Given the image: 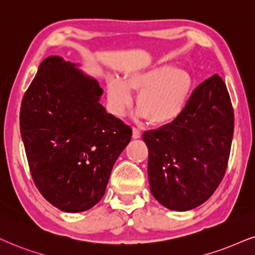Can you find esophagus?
<instances>
[{
  "label": "esophagus",
  "instance_id": "1",
  "mask_svg": "<svg viewBox=\"0 0 255 255\" xmlns=\"http://www.w3.org/2000/svg\"><path fill=\"white\" fill-rule=\"evenodd\" d=\"M142 136V132H140V130L138 128H132V137L133 138H139Z\"/></svg>",
  "mask_w": 255,
  "mask_h": 255
}]
</instances>
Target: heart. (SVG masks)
Here are the masks:
<instances>
[{
	"label": "heart",
	"mask_w": 255,
	"mask_h": 255,
	"mask_svg": "<svg viewBox=\"0 0 255 255\" xmlns=\"http://www.w3.org/2000/svg\"><path fill=\"white\" fill-rule=\"evenodd\" d=\"M131 89L139 91V116L153 124H168L184 111L193 90V78L188 71L171 64L134 71L124 80L111 78L108 83L109 102L116 115H124L131 105Z\"/></svg>",
	"instance_id": "obj_1"
}]
</instances>
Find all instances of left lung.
Listing matches in <instances>:
<instances>
[{"instance_id":"obj_1","label":"left lung","mask_w":255,"mask_h":255,"mask_svg":"<svg viewBox=\"0 0 255 255\" xmlns=\"http://www.w3.org/2000/svg\"><path fill=\"white\" fill-rule=\"evenodd\" d=\"M233 132L229 93L214 74L193 91L180 117L143 133L153 197L178 212L206 202L225 176Z\"/></svg>"}]
</instances>
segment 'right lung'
Here are the masks:
<instances>
[{
    "label": "right lung",
    "instance_id": "obj_1",
    "mask_svg": "<svg viewBox=\"0 0 255 255\" xmlns=\"http://www.w3.org/2000/svg\"><path fill=\"white\" fill-rule=\"evenodd\" d=\"M98 81L60 56H48L21 103L20 130L34 183L67 213L102 200L132 130L99 103Z\"/></svg>",
    "mask_w": 255,
    "mask_h": 255
}]
</instances>
